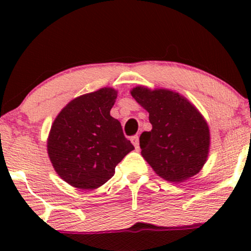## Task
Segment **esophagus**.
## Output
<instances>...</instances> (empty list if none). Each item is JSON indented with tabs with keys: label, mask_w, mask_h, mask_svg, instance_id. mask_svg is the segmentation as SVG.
Here are the masks:
<instances>
[{
	"label": "esophagus",
	"mask_w": 251,
	"mask_h": 251,
	"mask_svg": "<svg viewBox=\"0 0 251 251\" xmlns=\"http://www.w3.org/2000/svg\"><path fill=\"white\" fill-rule=\"evenodd\" d=\"M131 142L134 145L135 149H139V135H132L131 137Z\"/></svg>",
	"instance_id": "1"
}]
</instances>
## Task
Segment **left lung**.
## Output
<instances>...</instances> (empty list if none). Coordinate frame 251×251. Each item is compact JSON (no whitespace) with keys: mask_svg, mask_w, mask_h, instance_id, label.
Returning <instances> with one entry per match:
<instances>
[{"mask_svg":"<svg viewBox=\"0 0 251 251\" xmlns=\"http://www.w3.org/2000/svg\"><path fill=\"white\" fill-rule=\"evenodd\" d=\"M131 94L149 112L152 129L143 132L139 144L155 174L174 183L198 174L208 158L210 133L195 106L168 89L139 86Z\"/></svg>","mask_w":251,"mask_h":251,"instance_id":"1","label":"left lung"}]
</instances>
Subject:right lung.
<instances>
[{"instance_id": "1", "label": "right lung", "mask_w": 251, "mask_h": 251, "mask_svg": "<svg viewBox=\"0 0 251 251\" xmlns=\"http://www.w3.org/2000/svg\"><path fill=\"white\" fill-rule=\"evenodd\" d=\"M113 88H101L68 103L54 120L48 155L57 175L72 186L93 190L113 177L116 166L134 146L109 111Z\"/></svg>"}]
</instances>
